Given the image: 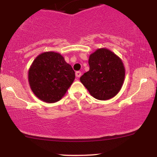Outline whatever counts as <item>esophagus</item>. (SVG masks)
Returning a JSON list of instances; mask_svg holds the SVG:
<instances>
[{"mask_svg": "<svg viewBox=\"0 0 157 157\" xmlns=\"http://www.w3.org/2000/svg\"><path fill=\"white\" fill-rule=\"evenodd\" d=\"M75 75H76V77L77 78H79V77H81V75H82V73H81V71H76V73H75Z\"/></svg>", "mask_w": 157, "mask_h": 157, "instance_id": "obj_1", "label": "esophagus"}]
</instances>
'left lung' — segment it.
<instances>
[{"instance_id": "8db88e82", "label": "left lung", "mask_w": 157, "mask_h": 157, "mask_svg": "<svg viewBox=\"0 0 157 157\" xmlns=\"http://www.w3.org/2000/svg\"><path fill=\"white\" fill-rule=\"evenodd\" d=\"M89 71L80 77V82L90 94L100 100L116 96L125 79L121 59L107 48H98L89 56Z\"/></svg>"}]
</instances>
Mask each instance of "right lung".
<instances>
[{"mask_svg": "<svg viewBox=\"0 0 157 157\" xmlns=\"http://www.w3.org/2000/svg\"><path fill=\"white\" fill-rule=\"evenodd\" d=\"M71 65L60 54L46 52L37 56L29 70V83L40 100L52 103L59 101L75 80Z\"/></svg>", "mask_w": 157, "mask_h": 157, "instance_id": "1", "label": "right lung"}]
</instances>
